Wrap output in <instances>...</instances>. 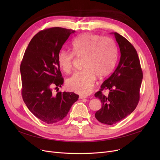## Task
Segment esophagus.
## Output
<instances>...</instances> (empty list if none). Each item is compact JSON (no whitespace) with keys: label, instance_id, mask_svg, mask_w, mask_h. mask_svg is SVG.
I'll use <instances>...</instances> for the list:
<instances>
[{"label":"esophagus","instance_id":"obj_1","mask_svg":"<svg viewBox=\"0 0 160 160\" xmlns=\"http://www.w3.org/2000/svg\"><path fill=\"white\" fill-rule=\"evenodd\" d=\"M86 96H83V95H80V97H79V99H83V98H86Z\"/></svg>","mask_w":160,"mask_h":160}]
</instances>
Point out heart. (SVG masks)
<instances>
[{"label":"heart","mask_w":160,"mask_h":160,"mask_svg":"<svg viewBox=\"0 0 160 160\" xmlns=\"http://www.w3.org/2000/svg\"><path fill=\"white\" fill-rule=\"evenodd\" d=\"M72 47L73 52L60 50L58 64L64 72L69 73L72 69L75 55L84 57V70L73 74L66 83L70 90L87 95L93 90L96 77L103 78L111 72L115 60V43L110 38L84 33L73 40Z\"/></svg>","instance_id":"1"}]
</instances>
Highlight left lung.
Here are the masks:
<instances>
[{"label": "left lung", "instance_id": "left-lung-1", "mask_svg": "<svg viewBox=\"0 0 160 160\" xmlns=\"http://www.w3.org/2000/svg\"><path fill=\"white\" fill-rule=\"evenodd\" d=\"M119 48V62L112 74L106 80L95 94L102 108L95 113L100 122L112 125L131 114L139 100L142 71L136 50L130 42L117 32H112ZM104 89L108 95L102 93Z\"/></svg>", "mask_w": 160, "mask_h": 160}]
</instances>
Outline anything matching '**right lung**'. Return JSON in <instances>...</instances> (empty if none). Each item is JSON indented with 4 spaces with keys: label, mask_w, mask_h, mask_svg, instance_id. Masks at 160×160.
Here are the masks:
<instances>
[{
    "label": "right lung",
    "mask_w": 160,
    "mask_h": 160,
    "mask_svg": "<svg viewBox=\"0 0 160 160\" xmlns=\"http://www.w3.org/2000/svg\"><path fill=\"white\" fill-rule=\"evenodd\" d=\"M74 32L60 27L39 32L31 39L21 63L24 102L37 118L47 124L62 121L79 97L72 92L52 93L53 88L63 83L58 53Z\"/></svg>",
    "instance_id": "1"
}]
</instances>
